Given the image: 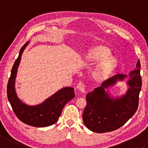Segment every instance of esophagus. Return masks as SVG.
Masks as SVG:
<instances>
[{
    "instance_id": "34e87169",
    "label": "esophagus",
    "mask_w": 148,
    "mask_h": 148,
    "mask_svg": "<svg viewBox=\"0 0 148 148\" xmlns=\"http://www.w3.org/2000/svg\"><path fill=\"white\" fill-rule=\"evenodd\" d=\"M84 88H85V84H84L82 82H79L77 84V90H79L81 92L84 93L85 92V90H84Z\"/></svg>"
}]
</instances>
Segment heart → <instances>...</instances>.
I'll use <instances>...</instances> for the list:
<instances>
[{"instance_id": "obj_1", "label": "heart", "mask_w": 148, "mask_h": 148, "mask_svg": "<svg viewBox=\"0 0 148 148\" xmlns=\"http://www.w3.org/2000/svg\"><path fill=\"white\" fill-rule=\"evenodd\" d=\"M111 55V50L103 45H97L88 49L84 54V60L88 62L97 63L92 72L95 80L103 81L108 77L116 65V60Z\"/></svg>"}]
</instances>
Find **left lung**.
I'll list each match as a JSON object with an SVG mask.
<instances>
[{"label":"left lung","instance_id":"1","mask_svg":"<svg viewBox=\"0 0 148 148\" xmlns=\"http://www.w3.org/2000/svg\"><path fill=\"white\" fill-rule=\"evenodd\" d=\"M140 64L128 76L118 74L102 83L86 96L87 104L84 110V124L94 132L104 133L122 127L136 113L139 105V95L142 86ZM128 77L127 92L121 97H112L108 91L118 81Z\"/></svg>","mask_w":148,"mask_h":148}]
</instances>
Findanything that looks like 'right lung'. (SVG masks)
I'll return each instance as SVG.
<instances>
[{
  "mask_svg": "<svg viewBox=\"0 0 148 148\" xmlns=\"http://www.w3.org/2000/svg\"><path fill=\"white\" fill-rule=\"evenodd\" d=\"M29 43L28 41L22 46L12 66L7 87L8 99L20 121L32 127H45L58 121L65 105L75 97L74 90L72 87L62 88L43 102L36 106L27 105L18 98L15 90V80L21 55Z\"/></svg>",
  "mask_w": 148,
  "mask_h": 148,
  "instance_id": "right-lung-1",
  "label": "right lung"
}]
</instances>
